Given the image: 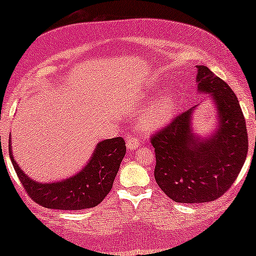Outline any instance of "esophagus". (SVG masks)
I'll list each match as a JSON object with an SVG mask.
<instances>
[{
	"label": "esophagus",
	"instance_id": "34e87169",
	"mask_svg": "<svg viewBox=\"0 0 256 256\" xmlns=\"http://www.w3.org/2000/svg\"><path fill=\"white\" fill-rule=\"evenodd\" d=\"M126 146H127V148L129 150H134L140 146V142L138 138H134V136H128L127 140H126Z\"/></svg>",
	"mask_w": 256,
	"mask_h": 256
}]
</instances>
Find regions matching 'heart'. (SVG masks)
Wrapping results in <instances>:
<instances>
[{"label": "heart", "mask_w": 256, "mask_h": 256, "mask_svg": "<svg viewBox=\"0 0 256 256\" xmlns=\"http://www.w3.org/2000/svg\"><path fill=\"white\" fill-rule=\"evenodd\" d=\"M177 108V96L172 92H166L146 108L140 118V127L146 132H155L164 127Z\"/></svg>", "instance_id": "1"}]
</instances>
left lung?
<instances>
[{
    "instance_id": "8db88e82",
    "label": "left lung",
    "mask_w": 256,
    "mask_h": 256,
    "mask_svg": "<svg viewBox=\"0 0 256 256\" xmlns=\"http://www.w3.org/2000/svg\"><path fill=\"white\" fill-rule=\"evenodd\" d=\"M197 70L198 92L208 94L216 110L214 132L205 138L196 134V104L152 138L156 183L168 197L185 204L212 202L225 194L248 152L246 121L236 96L206 66Z\"/></svg>"
}]
</instances>
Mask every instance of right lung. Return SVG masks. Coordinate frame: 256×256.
I'll return each instance as SVG.
<instances>
[{"mask_svg": "<svg viewBox=\"0 0 256 256\" xmlns=\"http://www.w3.org/2000/svg\"><path fill=\"white\" fill-rule=\"evenodd\" d=\"M10 142L9 138V156L24 190L34 202L46 208L74 211L100 204L112 190L126 155L124 138L104 140L98 143L90 160L79 172L59 182L40 183L24 174L16 163Z\"/></svg>", "mask_w": 256, "mask_h": 256, "instance_id": "1", "label": "right lung"}]
</instances>
